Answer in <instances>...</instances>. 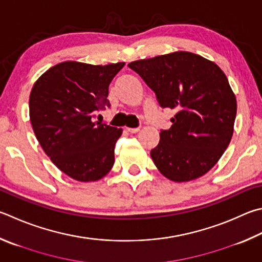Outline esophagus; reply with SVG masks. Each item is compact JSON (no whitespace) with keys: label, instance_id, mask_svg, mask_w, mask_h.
Wrapping results in <instances>:
<instances>
[{"label":"esophagus","instance_id":"34e87169","mask_svg":"<svg viewBox=\"0 0 262 262\" xmlns=\"http://www.w3.org/2000/svg\"><path fill=\"white\" fill-rule=\"evenodd\" d=\"M127 130L129 132V133H132V134H136V133L140 132V128H139V127H137V128H129V127H127Z\"/></svg>","mask_w":262,"mask_h":262}]
</instances>
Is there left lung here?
Returning a JSON list of instances; mask_svg holds the SVG:
<instances>
[{
	"instance_id": "1",
	"label": "left lung",
	"mask_w": 262,
	"mask_h": 262,
	"mask_svg": "<svg viewBox=\"0 0 262 262\" xmlns=\"http://www.w3.org/2000/svg\"><path fill=\"white\" fill-rule=\"evenodd\" d=\"M156 93L161 107L177 112L151 150L159 172L174 182H189L214 167L229 145L237 112L226 74L212 60L189 51L128 64Z\"/></svg>"
}]
</instances>
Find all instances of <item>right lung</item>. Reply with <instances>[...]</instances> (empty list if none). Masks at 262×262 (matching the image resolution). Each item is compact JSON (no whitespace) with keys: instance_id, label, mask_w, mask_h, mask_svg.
<instances>
[{"instance_id":"1","label":"right lung","mask_w":262,"mask_h":262,"mask_svg":"<svg viewBox=\"0 0 262 262\" xmlns=\"http://www.w3.org/2000/svg\"><path fill=\"white\" fill-rule=\"evenodd\" d=\"M123 66V61H63L47 70L31 90L30 120L36 139L56 167L75 181L101 180L115 164L122 129L93 118L110 107L108 85Z\"/></svg>"}]
</instances>
